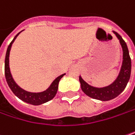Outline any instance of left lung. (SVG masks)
<instances>
[{
    "instance_id": "obj_1",
    "label": "left lung",
    "mask_w": 135,
    "mask_h": 135,
    "mask_svg": "<svg viewBox=\"0 0 135 135\" xmlns=\"http://www.w3.org/2000/svg\"><path fill=\"white\" fill-rule=\"evenodd\" d=\"M114 33L116 35L117 38L119 39L123 49V63H122L120 72L117 80L108 86L103 88H97L86 83L82 79L80 76L79 78L81 84V89L83 93L91 98L102 100V101L110 100L117 97L125 89L131 76V60L129 55L127 44L118 33H117L116 31H114Z\"/></svg>"
}]
</instances>
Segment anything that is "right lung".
<instances>
[{"mask_svg": "<svg viewBox=\"0 0 135 135\" xmlns=\"http://www.w3.org/2000/svg\"><path fill=\"white\" fill-rule=\"evenodd\" d=\"M20 34H18L14 38V39L12 40V42L10 43V45L7 47L6 52V56H5V62H4V73H5V78H6L7 83L10 87V89L11 90V91L15 93V96H17L20 100H21L22 101L28 103V104H32V105H40L44 103H46L49 100H51L52 99H53L55 97V94L58 90V86H59V80H61V78L65 75L62 74L59 76H58L55 79L52 83L51 84V86L45 91L41 93H31L28 92L25 90H23L22 88H21L15 82L14 79L12 78V76L10 72V68H9V54H10V51H11V48L13 42H15V38H17V36Z\"/></svg>", "mask_w": 135, "mask_h": 135, "instance_id": "1", "label": "right lung"}]
</instances>
